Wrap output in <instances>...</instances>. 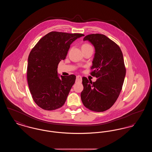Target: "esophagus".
I'll return each instance as SVG.
<instances>
[{"label":"esophagus","mask_w":152,"mask_h":152,"mask_svg":"<svg viewBox=\"0 0 152 152\" xmlns=\"http://www.w3.org/2000/svg\"><path fill=\"white\" fill-rule=\"evenodd\" d=\"M81 80H82V77L81 76L78 75L76 76V81L77 82H81Z\"/></svg>","instance_id":"esophagus-1"}]
</instances>
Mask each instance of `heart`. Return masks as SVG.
<instances>
[{"mask_svg": "<svg viewBox=\"0 0 152 152\" xmlns=\"http://www.w3.org/2000/svg\"><path fill=\"white\" fill-rule=\"evenodd\" d=\"M92 48V47L89 44H83L82 45V46H81L82 50H86V49H88V48Z\"/></svg>", "mask_w": 152, "mask_h": 152, "instance_id": "1", "label": "heart"}]
</instances>
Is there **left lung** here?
<instances>
[{"label": "left lung", "mask_w": 152, "mask_h": 152, "mask_svg": "<svg viewBox=\"0 0 152 152\" xmlns=\"http://www.w3.org/2000/svg\"><path fill=\"white\" fill-rule=\"evenodd\" d=\"M84 40H88L94 47L91 75L97 80L92 83L83 77L81 99L87 108L104 112L112 107L122 89L126 74L123 53L115 42L102 34L88 35Z\"/></svg>", "instance_id": "left-lung-1"}]
</instances>
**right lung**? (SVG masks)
Listing matches in <instances>:
<instances>
[{"label": "right lung", "mask_w": 152, "mask_h": 152, "mask_svg": "<svg viewBox=\"0 0 152 152\" xmlns=\"http://www.w3.org/2000/svg\"><path fill=\"white\" fill-rule=\"evenodd\" d=\"M83 34L52 31L43 36L29 53L27 81L32 99L41 108L52 110L65 103L76 76L58 75V64L64 60L70 45Z\"/></svg>", "instance_id": "obj_1"}]
</instances>
